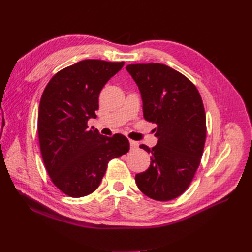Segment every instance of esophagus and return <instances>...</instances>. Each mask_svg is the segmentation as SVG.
I'll return each instance as SVG.
<instances>
[{"instance_id": "esophagus-1", "label": "esophagus", "mask_w": 252, "mask_h": 252, "mask_svg": "<svg viewBox=\"0 0 252 252\" xmlns=\"http://www.w3.org/2000/svg\"><path fill=\"white\" fill-rule=\"evenodd\" d=\"M130 146H131V149H136L138 147V143L133 140H130Z\"/></svg>"}]
</instances>
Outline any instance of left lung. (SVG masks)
<instances>
[{
    "label": "left lung",
    "instance_id": "left-lung-1",
    "mask_svg": "<svg viewBox=\"0 0 252 252\" xmlns=\"http://www.w3.org/2000/svg\"><path fill=\"white\" fill-rule=\"evenodd\" d=\"M126 70L142 95L143 116L157 125L151 165L135 175L144 195L158 201L178 198L189 189L205 147L206 112L199 91L184 74L163 63H132Z\"/></svg>",
    "mask_w": 252,
    "mask_h": 252
}]
</instances>
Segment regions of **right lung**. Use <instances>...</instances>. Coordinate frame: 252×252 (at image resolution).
<instances>
[{"instance_id":"obj_1","label":"right lung","mask_w":252,"mask_h":252,"mask_svg":"<svg viewBox=\"0 0 252 252\" xmlns=\"http://www.w3.org/2000/svg\"><path fill=\"white\" fill-rule=\"evenodd\" d=\"M123 65L81 61L55 73L42 94L37 117L42 159L53 184L68 196L93 192L110 160L129 152V140L122 134L107 137L88 129L101 89Z\"/></svg>"}]
</instances>
